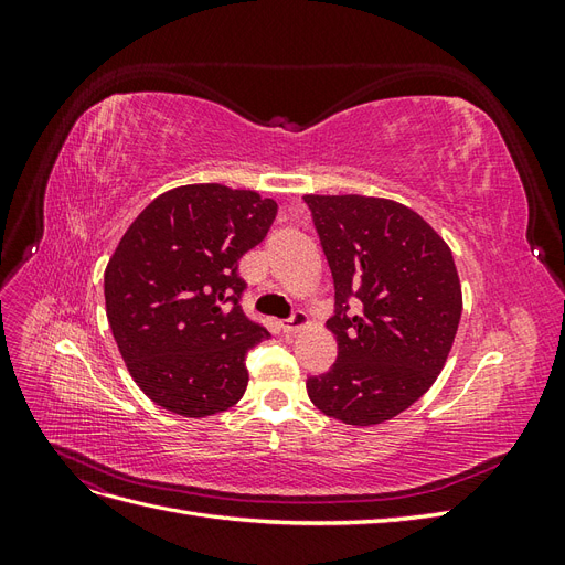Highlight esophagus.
Instances as JSON below:
<instances>
[{"instance_id":"esophagus-1","label":"esophagus","mask_w":565,"mask_h":565,"mask_svg":"<svg viewBox=\"0 0 565 565\" xmlns=\"http://www.w3.org/2000/svg\"><path fill=\"white\" fill-rule=\"evenodd\" d=\"M303 328H309V316H306L303 311H297L292 318L280 322V332H285V334H297Z\"/></svg>"}]
</instances>
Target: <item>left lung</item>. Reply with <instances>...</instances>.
<instances>
[{
  "label": "left lung",
  "mask_w": 565,
  "mask_h": 565,
  "mask_svg": "<svg viewBox=\"0 0 565 565\" xmlns=\"http://www.w3.org/2000/svg\"><path fill=\"white\" fill-rule=\"evenodd\" d=\"M334 278L337 363L306 391L351 426L393 419L431 388L452 349L461 285L448 243L405 204L367 195H303ZM364 303L348 313V299Z\"/></svg>",
  "instance_id": "obj_1"
}]
</instances>
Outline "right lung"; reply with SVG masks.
<instances>
[{"mask_svg": "<svg viewBox=\"0 0 565 565\" xmlns=\"http://www.w3.org/2000/svg\"><path fill=\"white\" fill-rule=\"evenodd\" d=\"M278 204L221 183L179 185L134 218L106 266V316L131 380L160 407L210 417L243 398L247 351L270 334L241 309L237 262Z\"/></svg>", "mask_w": 565, "mask_h": 565, "instance_id": "1", "label": "right lung"}]
</instances>
